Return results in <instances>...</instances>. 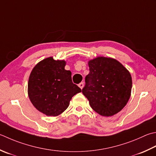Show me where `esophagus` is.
<instances>
[{
	"instance_id": "obj_1",
	"label": "esophagus",
	"mask_w": 156,
	"mask_h": 156,
	"mask_svg": "<svg viewBox=\"0 0 156 156\" xmlns=\"http://www.w3.org/2000/svg\"><path fill=\"white\" fill-rule=\"evenodd\" d=\"M78 87H80L81 89H82V88H83V87H84V82H80V83L78 84Z\"/></svg>"
}]
</instances>
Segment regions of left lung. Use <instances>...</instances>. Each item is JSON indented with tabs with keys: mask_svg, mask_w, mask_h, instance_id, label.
Segmentation results:
<instances>
[{
	"mask_svg": "<svg viewBox=\"0 0 156 156\" xmlns=\"http://www.w3.org/2000/svg\"><path fill=\"white\" fill-rule=\"evenodd\" d=\"M88 64L90 72L85 78L82 93L99 115L109 117L116 114L130 97L133 83L130 72L110 57H96Z\"/></svg>",
	"mask_w": 156,
	"mask_h": 156,
	"instance_id": "1",
	"label": "left lung"
}]
</instances>
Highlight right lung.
<instances>
[{"label": "right lung", "mask_w": 156, "mask_h": 156, "mask_svg": "<svg viewBox=\"0 0 156 156\" xmlns=\"http://www.w3.org/2000/svg\"><path fill=\"white\" fill-rule=\"evenodd\" d=\"M64 60L50 57L41 61L30 73L27 93L36 109L47 116H57L68 108L69 101L81 89L72 80V72L65 69Z\"/></svg>", "instance_id": "right-lung-1"}]
</instances>
